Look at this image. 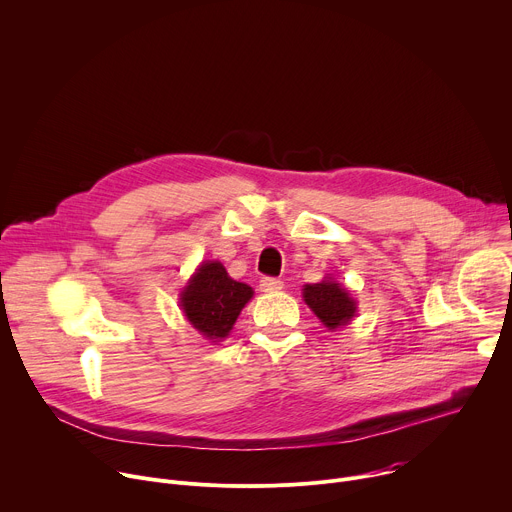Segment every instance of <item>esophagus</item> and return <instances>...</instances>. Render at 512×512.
Returning a JSON list of instances; mask_svg holds the SVG:
<instances>
[{"instance_id": "obj_1", "label": "esophagus", "mask_w": 512, "mask_h": 512, "mask_svg": "<svg viewBox=\"0 0 512 512\" xmlns=\"http://www.w3.org/2000/svg\"><path fill=\"white\" fill-rule=\"evenodd\" d=\"M259 287H261V291H279L283 287V281H279L275 277H263L259 281Z\"/></svg>"}]
</instances>
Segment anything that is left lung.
I'll return each mask as SVG.
<instances>
[{"label":"left lung","instance_id":"obj_1","mask_svg":"<svg viewBox=\"0 0 512 512\" xmlns=\"http://www.w3.org/2000/svg\"><path fill=\"white\" fill-rule=\"evenodd\" d=\"M302 294L304 302L330 332L346 326L356 314V302L348 294V289L336 283L332 277H326L320 283L304 285Z\"/></svg>","mask_w":512,"mask_h":512}]
</instances>
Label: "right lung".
<instances>
[{
	"instance_id": "right-lung-1",
	"label": "right lung",
	"mask_w": 512,
	"mask_h": 512,
	"mask_svg": "<svg viewBox=\"0 0 512 512\" xmlns=\"http://www.w3.org/2000/svg\"><path fill=\"white\" fill-rule=\"evenodd\" d=\"M253 298L247 283L229 277L221 261H204L180 294L186 320L208 340L229 336L241 310Z\"/></svg>"
}]
</instances>
